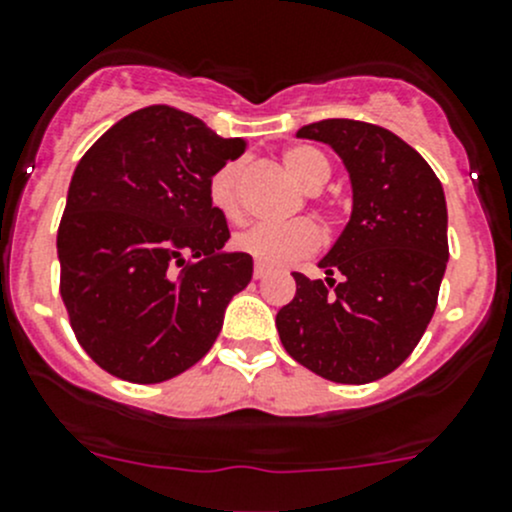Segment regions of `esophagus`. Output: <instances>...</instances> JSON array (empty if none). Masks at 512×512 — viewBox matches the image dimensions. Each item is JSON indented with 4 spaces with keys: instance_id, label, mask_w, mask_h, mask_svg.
I'll return each mask as SVG.
<instances>
[{
    "instance_id": "1",
    "label": "esophagus",
    "mask_w": 512,
    "mask_h": 512,
    "mask_svg": "<svg viewBox=\"0 0 512 512\" xmlns=\"http://www.w3.org/2000/svg\"><path fill=\"white\" fill-rule=\"evenodd\" d=\"M252 275H255V280H265V277L270 275V270H267L265 265H255V272H252Z\"/></svg>"
}]
</instances>
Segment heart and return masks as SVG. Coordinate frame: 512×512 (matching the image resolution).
Instances as JSON below:
<instances>
[{
	"label": "heart",
	"instance_id": "heart-1",
	"mask_svg": "<svg viewBox=\"0 0 512 512\" xmlns=\"http://www.w3.org/2000/svg\"><path fill=\"white\" fill-rule=\"evenodd\" d=\"M287 172L305 187L307 192H317L330 180V160L320 150L310 145L287 147L282 155ZM210 200L222 215H240V165L227 162L212 175L210 180ZM237 250L255 257L260 265L285 267L300 257L310 255L320 245V232L307 220L290 222H262L250 227L235 237Z\"/></svg>",
	"mask_w": 512,
	"mask_h": 512
}]
</instances>
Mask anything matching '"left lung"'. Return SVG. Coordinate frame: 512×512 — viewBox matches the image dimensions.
I'll list each match as a JSON object with an SVG mask.
<instances>
[{"mask_svg": "<svg viewBox=\"0 0 512 512\" xmlns=\"http://www.w3.org/2000/svg\"><path fill=\"white\" fill-rule=\"evenodd\" d=\"M297 137L335 150L350 177L352 212L317 262L325 280L292 272L297 292L277 312V332L325 380H380L408 360L438 305L450 255L443 185L408 142L377 124L322 119Z\"/></svg>", "mask_w": 512, "mask_h": 512, "instance_id": "obj_1", "label": "left lung"}]
</instances>
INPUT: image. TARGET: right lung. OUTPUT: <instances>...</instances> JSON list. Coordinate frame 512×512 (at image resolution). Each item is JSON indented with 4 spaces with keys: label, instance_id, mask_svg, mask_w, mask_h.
Wrapping results in <instances>:
<instances>
[{
    "label": "right lung",
    "instance_id": "add662e5",
    "mask_svg": "<svg viewBox=\"0 0 512 512\" xmlns=\"http://www.w3.org/2000/svg\"><path fill=\"white\" fill-rule=\"evenodd\" d=\"M180 109H137L74 167L57 255L79 345L122 380L152 385L210 352L252 257L225 250L210 180L245 152Z\"/></svg>",
    "mask_w": 512,
    "mask_h": 512
}]
</instances>
